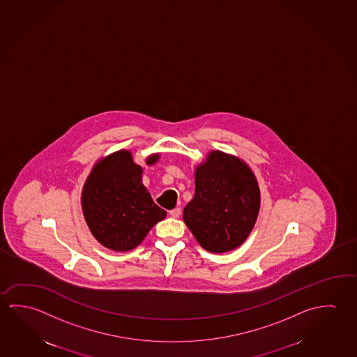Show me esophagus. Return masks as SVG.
Instances as JSON below:
<instances>
[{"mask_svg":"<svg viewBox=\"0 0 357 357\" xmlns=\"http://www.w3.org/2000/svg\"><path fill=\"white\" fill-rule=\"evenodd\" d=\"M181 208H174L173 211H169L170 215L173 216V218H178V216L181 215Z\"/></svg>","mask_w":357,"mask_h":357,"instance_id":"34e87169","label":"esophagus"}]
</instances>
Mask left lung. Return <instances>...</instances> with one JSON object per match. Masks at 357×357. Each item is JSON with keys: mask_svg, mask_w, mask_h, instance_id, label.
Listing matches in <instances>:
<instances>
[{"mask_svg": "<svg viewBox=\"0 0 357 357\" xmlns=\"http://www.w3.org/2000/svg\"><path fill=\"white\" fill-rule=\"evenodd\" d=\"M195 193L183 220L200 246L211 252L241 245L257 222L260 189L257 176L241 159L211 151L195 167Z\"/></svg>", "mask_w": 357, "mask_h": 357, "instance_id": "obj_1", "label": "left lung"}]
</instances>
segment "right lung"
Segmentation results:
<instances>
[{"label":"right lung","mask_w":357,"mask_h":357,"mask_svg":"<svg viewBox=\"0 0 357 357\" xmlns=\"http://www.w3.org/2000/svg\"><path fill=\"white\" fill-rule=\"evenodd\" d=\"M159 153L146 159L157 163ZM143 168L122 149L100 158L84 181L81 204L88 228L98 243L113 252H128L163 220L167 211L153 202L142 183Z\"/></svg>","instance_id":"obj_1"}]
</instances>
